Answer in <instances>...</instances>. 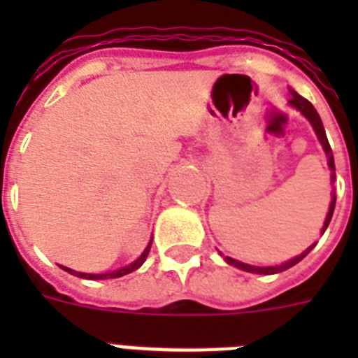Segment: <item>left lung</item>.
Here are the masks:
<instances>
[{
    "label": "left lung",
    "instance_id": "1",
    "mask_svg": "<svg viewBox=\"0 0 358 358\" xmlns=\"http://www.w3.org/2000/svg\"><path fill=\"white\" fill-rule=\"evenodd\" d=\"M292 92V98H289V106L292 108H295L297 111H301V113L305 115L306 119H308V122L312 124V128H314V131H316L317 139H320V143H322L323 150H325V154H327V159H329V169L333 171V182H334V157H333V150H331V145H329L327 141V135H325V128H323V122L322 119H320V115H317V111L314 109V106H312L306 98L299 96L295 91H289ZM334 204H336V196H334L333 193V201H331V206H329V212H327V217H325V223H323V229H322V234L327 230L329 223H331V217H333V212H334ZM316 247V243L310 245L308 249L303 252V255L295 256V258H292V260L284 262V264H280V266H269V267H258V266H249V264H243V262L239 260H234V258H230V256H224V260H227V264H230V266L238 267V269H243V271L247 273H258V275H275V273H280V271H286V269H289V267H294L295 264H299L303 258H305L308 252H310L312 249Z\"/></svg>",
    "mask_w": 358,
    "mask_h": 358
}]
</instances>
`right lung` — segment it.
<instances>
[{"label":"right lung","mask_w":358,"mask_h":358,"mask_svg":"<svg viewBox=\"0 0 358 358\" xmlns=\"http://www.w3.org/2000/svg\"><path fill=\"white\" fill-rule=\"evenodd\" d=\"M150 245H152V241L146 245V249L143 250V255H141L139 258L134 262V264H129V266L122 267V269H117V271H113V273H100V275H92V273L74 271V269H70V267H64V266H61V267H63L64 271L72 273V275H76V277H80V278H91V280H100V278H119V277H124V275H128V273L135 271V269H139V267L145 264L146 256H148V252H150Z\"/></svg>","instance_id":"obj_1"}]
</instances>
